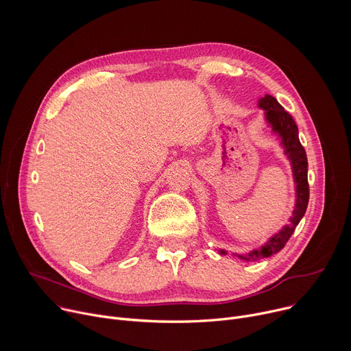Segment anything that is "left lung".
Instances as JSON below:
<instances>
[{
    "label": "left lung",
    "instance_id": "8db88e82",
    "mask_svg": "<svg viewBox=\"0 0 351 351\" xmlns=\"http://www.w3.org/2000/svg\"><path fill=\"white\" fill-rule=\"evenodd\" d=\"M258 108L264 110V121L267 126L271 129L272 134H276L280 145L283 147V154L290 162L293 183H294V208L291 211V217L289 218V223L283 225L276 233H274L268 240L261 244L258 248H254L248 254L243 256L239 253H232L234 257L244 261H258L261 258H268L285 247L290 236L293 234L295 226L303 219L310 198L308 190V161L306 149L298 140V129L285 108L278 103V99L269 94H265L258 99ZM221 256H226L228 252L223 248H217Z\"/></svg>",
    "mask_w": 351,
    "mask_h": 351
}]
</instances>
